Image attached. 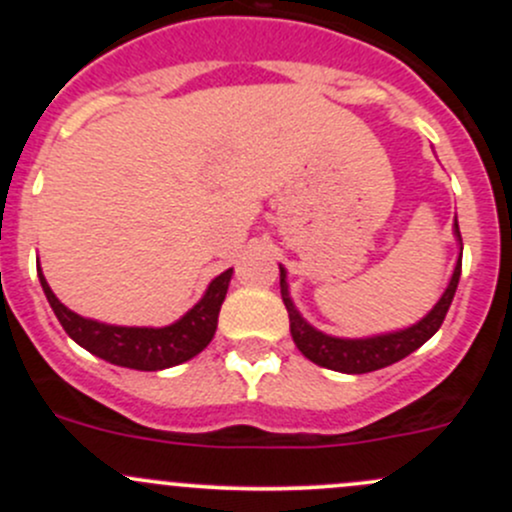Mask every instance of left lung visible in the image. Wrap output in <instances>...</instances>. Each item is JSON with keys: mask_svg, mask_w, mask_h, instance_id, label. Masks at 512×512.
<instances>
[{"mask_svg": "<svg viewBox=\"0 0 512 512\" xmlns=\"http://www.w3.org/2000/svg\"><path fill=\"white\" fill-rule=\"evenodd\" d=\"M453 235L461 242V230H458V220L453 223ZM461 255H463V242H461ZM461 255H458L456 270H453L451 282H448L446 292L441 294L431 312L421 319V322L411 324V327L399 329V332L389 334H376V337L364 339H339L329 337V334L314 329L302 314L294 307L292 297H289L287 285V270L280 265V289H282V302H285L289 314V332H292L294 344L297 349L307 356L314 364L324 366V369L342 371V374H366V371L384 369V366L396 364L404 356L416 352L418 347L428 342L433 334L441 329L443 319H446L448 307L456 294L458 280H461Z\"/></svg>", "mask_w": 512, "mask_h": 512, "instance_id": "1", "label": "left lung"}]
</instances>
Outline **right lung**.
<instances>
[{
    "label": "right lung",
    "mask_w": 512,
    "mask_h": 512,
    "mask_svg": "<svg viewBox=\"0 0 512 512\" xmlns=\"http://www.w3.org/2000/svg\"><path fill=\"white\" fill-rule=\"evenodd\" d=\"M36 272H39L41 289H44L56 319L79 347H84L98 359L138 371L170 369V366L183 364L203 352L210 339L215 337L218 314L232 277V267L215 277L205 289L203 299L168 327H116V324H103L71 312L51 292L49 282L41 275V267H36Z\"/></svg>",
    "instance_id": "right-lung-1"
}]
</instances>
